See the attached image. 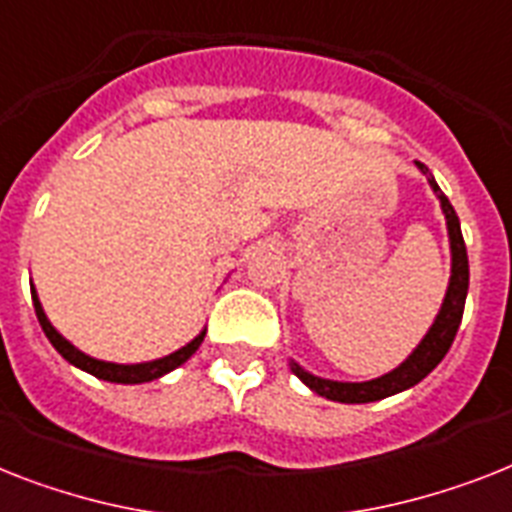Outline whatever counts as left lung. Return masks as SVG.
I'll return each instance as SVG.
<instances>
[{
  "label": "left lung",
  "instance_id": "8db88e82",
  "mask_svg": "<svg viewBox=\"0 0 512 512\" xmlns=\"http://www.w3.org/2000/svg\"><path fill=\"white\" fill-rule=\"evenodd\" d=\"M415 165H418V170H421L431 189H434L436 199H439V205H442L444 220H447L452 268L450 284H447V292H444L442 307H439L434 323H431L426 336L418 342V347H415L394 371L384 373V376L378 378H371V381H334V378H321L315 376V373L305 371L297 360H289V368H292L294 376H297L310 392L321 394L326 400L344 402V405H363V402H376L384 400V397H392V394L405 392V389L415 386L418 381H423V378L434 371L436 365L442 363L444 355L450 352L452 342H455L460 321H463L465 297H468V252H465L458 213H455V207L450 205V199L444 197V191L439 189V184L434 181L429 168H426L423 162H415Z\"/></svg>",
  "mask_w": 512,
  "mask_h": 512
}]
</instances>
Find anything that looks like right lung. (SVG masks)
I'll list each match as a JSON object with an SVG mask.
<instances>
[{
  "label": "right lung",
  "instance_id": "1",
  "mask_svg": "<svg viewBox=\"0 0 512 512\" xmlns=\"http://www.w3.org/2000/svg\"><path fill=\"white\" fill-rule=\"evenodd\" d=\"M31 299H33V310H36V318L41 323V331L47 334V339L52 342V347L60 352L70 365H76L81 371L91 373V376L102 378V381H110V384H147V381H155V378L165 376V373L176 371L178 365H184L194 352L199 350V344L205 339L207 328H202L189 344H184L181 350L170 352L165 357H157V360H149V363H107V360H97V357L86 355L76 347V344H70L65 336L57 331V328L49 323L47 313H44V307L39 302V294L33 289L31 284Z\"/></svg>",
  "mask_w": 512,
  "mask_h": 512
}]
</instances>
